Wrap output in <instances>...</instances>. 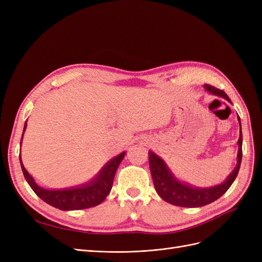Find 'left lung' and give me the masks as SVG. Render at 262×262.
Returning <instances> with one entry per match:
<instances>
[{
    "label": "left lung",
    "mask_w": 262,
    "mask_h": 262,
    "mask_svg": "<svg viewBox=\"0 0 262 262\" xmlns=\"http://www.w3.org/2000/svg\"><path fill=\"white\" fill-rule=\"evenodd\" d=\"M204 89L212 95L222 97L226 99L228 102L232 101L228 98L227 95L221 90L215 89L211 85L205 84ZM238 122L241 125L239 131V139L237 141L238 144V152H237V164L234 170L229 173L228 177L220 185L209 187V188H199L193 187L186 182L179 180L175 175H173L170 168L165 163L162 157L156 155L152 150L148 152V162H149V169L152 173V178L154 182V187L156 192L158 193L163 200L168 202L172 205L184 208H199L203 205L210 204L217 200L219 198L223 195L229 187L232 186L234 180L236 179L238 171L241 168L242 157H243V134H242V124L241 118L238 117Z\"/></svg>",
    "instance_id": "left-lung-1"
}]
</instances>
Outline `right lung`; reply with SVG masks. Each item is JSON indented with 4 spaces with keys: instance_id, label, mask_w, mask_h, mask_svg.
I'll return each mask as SVG.
<instances>
[{
    "instance_id": "add662e5",
    "label": "right lung",
    "mask_w": 262,
    "mask_h": 262,
    "mask_svg": "<svg viewBox=\"0 0 262 262\" xmlns=\"http://www.w3.org/2000/svg\"><path fill=\"white\" fill-rule=\"evenodd\" d=\"M27 128V122H25L23 130V136ZM21 136V141H23ZM21 144V142H20ZM125 155V152H122L119 155L112 158L104 167H102L99 172L90 181L85 184L63 188V189H48L39 186L33 176L24 167L21 162V157L19 153V162L21 166V170L25 177L26 181L30 188L34 190V192L43 200L46 203H48L52 207L57 208L62 211H72V210H83L96 207L106 199V196L109 194L110 190L113 187L114 178L116 171L120 165L121 161Z\"/></svg>"
}]
</instances>
